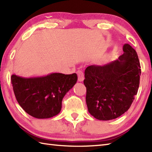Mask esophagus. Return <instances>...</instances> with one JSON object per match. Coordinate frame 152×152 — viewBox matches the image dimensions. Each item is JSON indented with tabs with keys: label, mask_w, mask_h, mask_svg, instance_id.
<instances>
[{
	"label": "esophagus",
	"mask_w": 152,
	"mask_h": 152,
	"mask_svg": "<svg viewBox=\"0 0 152 152\" xmlns=\"http://www.w3.org/2000/svg\"><path fill=\"white\" fill-rule=\"evenodd\" d=\"M77 74H78V78L79 82H83V80H84V74L82 72L81 70H78L77 71Z\"/></svg>",
	"instance_id": "esophagus-1"
}]
</instances>
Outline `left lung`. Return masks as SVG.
<instances>
[{
    "label": "left lung",
    "instance_id": "8db88e82",
    "mask_svg": "<svg viewBox=\"0 0 152 152\" xmlns=\"http://www.w3.org/2000/svg\"><path fill=\"white\" fill-rule=\"evenodd\" d=\"M124 54L104 65H90L85 70L88 112L99 120L115 119L127 112L140 83L141 69L138 55L129 44Z\"/></svg>",
    "mask_w": 152,
    "mask_h": 152
}]
</instances>
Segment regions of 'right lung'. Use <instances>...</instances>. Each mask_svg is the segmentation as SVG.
I'll return each instance as SVG.
<instances>
[{"mask_svg":"<svg viewBox=\"0 0 152 152\" xmlns=\"http://www.w3.org/2000/svg\"><path fill=\"white\" fill-rule=\"evenodd\" d=\"M76 73H51L25 78L12 74L11 82L15 98L28 114L38 119L52 118L61 112L63 99L76 84Z\"/></svg>","mask_w":152,"mask_h":152,"instance_id":"1","label":"right lung"}]
</instances>
